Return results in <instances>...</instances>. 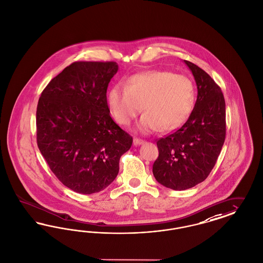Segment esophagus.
I'll return each instance as SVG.
<instances>
[{"mask_svg": "<svg viewBox=\"0 0 263 263\" xmlns=\"http://www.w3.org/2000/svg\"><path fill=\"white\" fill-rule=\"evenodd\" d=\"M142 143H144V140H142V139H140V138H137V137L134 138V144H135V145H140V144H142Z\"/></svg>", "mask_w": 263, "mask_h": 263, "instance_id": "obj_1", "label": "esophagus"}]
</instances>
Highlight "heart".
Wrapping results in <instances>:
<instances>
[{
    "mask_svg": "<svg viewBox=\"0 0 263 263\" xmlns=\"http://www.w3.org/2000/svg\"><path fill=\"white\" fill-rule=\"evenodd\" d=\"M194 102L195 89L190 78L157 69L134 74L125 87L116 85L108 94L110 112L122 126H128L142 106L139 129L145 133L179 128L190 118Z\"/></svg>",
    "mask_w": 263,
    "mask_h": 263,
    "instance_id": "1",
    "label": "heart"
}]
</instances>
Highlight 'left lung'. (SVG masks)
<instances>
[{
	"mask_svg": "<svg viewBox=\"0 0 263 263\" xmlns=\"http://www.w3.org/2000/svg\"><path fill=\"white\" fill-rule=\"evenodd\" d=\"M197 86V99L187 121L157 140L159 156L152 172L158 183L174 191L191 189L212 171L226 137V105L217 83L185 61Z\"/></svg>",
	"mask_w": 263,
	"mask_h": 263,
	"instance_id": "1",
	"label": "left lung"
}]
</instances>
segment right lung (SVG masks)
<instances>
[{"label": "right lung", "instance_id": "right-lung-1", "mask_svg": "<svg viewBox=\"0 0 263 263\" xmlns=\"http://www.w3.org/2000/svg\"><path fill=\"white\" fill-rule=\"evenodd\" d=\"M118 69L115 62H74L48 83L38 101V148L60 182L79 194L106 189L133 144L107 103Z\"/></svg>", "mask_w": 263, "mask_h": 263}]
</instances>
